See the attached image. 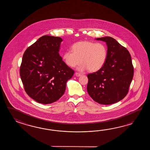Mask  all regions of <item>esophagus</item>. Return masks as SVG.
Masks as SVG:
<instances>
[{
    "label": "esophagus",
    "instance_id": "obj_1",
    "mask_svg": "<svg viewBox=\"0 0 150 150\" xmlns=\"http://www.w3.org/2000/svg\"><path fill=\"white\" fill-rule=\"evenodd\" d=\"M76 76H81L82 74H80V73H78V72H76Z\"/></svg>",
    "mask_w": 150,
    "mask_h": 150
}]
</instances>
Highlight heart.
<instances>
[{
    "label": "heart",
    "mask_w": 150,
    "mask_h": 150,
    "mask_svg": "<svg viewBox=\"0 0 150 150\" xmlns=\"http://www.w3.org/2000/svg\"><path fill=\"white\" fill-rule=\"evenodd\" d=\"M72 50H68L62 56L65 63L74 67L81 62L78 69H88L96 72L102 68L107 58L108 50L103 43L84 41L77 42L72 47Z\"/></svg>",
    "instance_id": "b5f03b06"
}]
</instances>
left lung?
<instances>
[{"label": "left lung", "mask_w": 150, "mask_h": 150, "mask_svg": "<svg viewBox=\"0 0 150 150\" xmlns=\"http://www.w3.org/2000/svg\"><path fill=\"white\" fill-rule=\"evenodd\" d=\"M105 42L108 55L105 64L99 71L87 74V92L95 101L111 105L127 95L134 76V67L130 54L114 38H96Z\"/></svg>", "instance_id": "1"}]
</instances>
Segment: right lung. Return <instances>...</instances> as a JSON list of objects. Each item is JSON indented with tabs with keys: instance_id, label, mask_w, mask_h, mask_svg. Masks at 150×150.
Here are the masks:
<instances>
[{
	"instance_id": "obj_1",
	"label": "right lung",
	"mask_w": 150,
	"mask_h": 150,
	"mask_svg": "<svg viewBox=\"0 0 150 150\" xmlns=\"http://www.w3.org/2000/svg\"><path fill=\"white\" fill-rule=\"evenodd\" d=\"M62 41L59 37L43 36L23 55L20 75L24 89L38 103L49 104L57 101L74 73L58 53Z\"/></svg>"
}]
</instances>
